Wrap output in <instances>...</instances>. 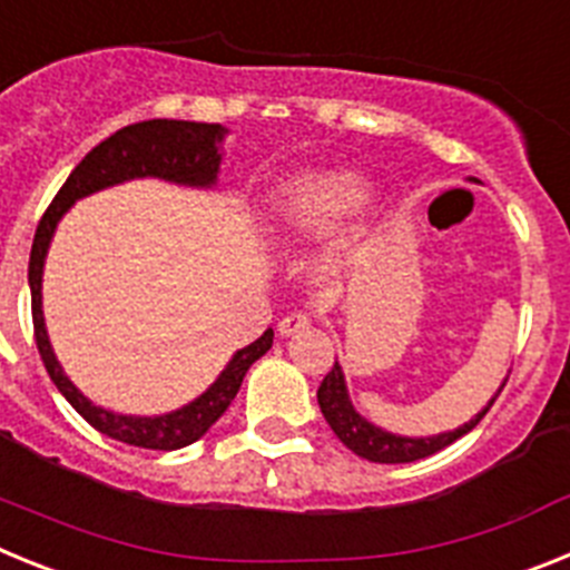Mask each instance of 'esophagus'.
Returning a JSON list of instances; mask_svg holds the SVG:
<instances>
[{
  "label": "esophagus",
  "mask_w": 570,
  "mask_h": 570,
  "mask_svg": "<svg viewBox=\"0 0 570 570\" xmlns=\"http://www.w3.org/2000/svg\"><path fill=\"white\" fill-rule=\"evenodd\" d=\"M308 325H311L308 314H288L285 320H279L276 331H279V336H294V334H299V331L308 328Z\"/></svg>",
  "instance_id": "34e87169"
}]
</instances>
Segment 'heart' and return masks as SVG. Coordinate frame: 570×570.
Here are the masks:
<instances>
[{
    "label": "heart",
    "mask_w": 570,
    "mask_h": 570,
    "mask_svg": "<svg viewBox=\"0 0 570 570\" xmlns=\"http://www.w3.org/2000/svg\"><path fill=\"white\" fill-rule=\"evenodd\" d=\"M362 199H365V188L354 176H302L276 194L274 223L288 236L320 234L351 214Z\"/></svg>",
    "instance_id": "obj_1"
}]
</instances>
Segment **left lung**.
<instances>
[{
    "label": "left lung",
    "mask_w": 570,
    "mask_h": 570,
    "mask_svg": "<svg viewBox=\"0 0 570 570\" xmlns=\"http://www.w3.org/2000/svg\"><path fill=\"white\" fill-rule=\"evenodd\" d=\"M476 183V179H473ZM508 380H502L500 391L505 387ZM500 391L491 396L485 407H482L480 414L473 416L471 422L465 425L454 428V431H445V434H434V436H402V434H391L385 428L374 425V422H367L365 416L360 414L347 396V385H345V374H342V365L334 362V367L328 371V376L322 380L320 391H316V402H320V411L325 416V422L331 425L340 442L345 448H351L356 456L367 462H385V465H396V462H416L425 460V456L436 454L442 448H448L451 442H456L460 436H465L471 428H476V422L488 414V407L493 405V400L500 396Z\"/></svg>",
    "instance_id": "left-lung-1"
}]
</instances>
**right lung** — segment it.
I'll return each instance as SVG.
<instances>
[{"label": "right lung", "mask_w": 570, "mask_h": 570, "mask_svg": "<svg viewBox=\"0 0 570 570\" xmlns=\"http://www.w3.org/2000/svg\"><path fill=\"white\" fill-rule=\"evenodd\" d=\"M225 136H228V128H223V125L183 122V119H148V122H136L116 130L114 136H108L105 142L90 150L77 168L70 170L59 194L53 196L50 208L45 210L37 236H33L28 285L39 356H42L53 385L59 387V394L77 407V414L88 425H94L99 434L110 436V440L128 442V445L136 448H150V451H176V448H185L199 440V436H205L208 428L228 411L242 380L248 374V367L271 351L274 331L268 328L259 340L236 351L228 365L223 367V374L216 376L203 394L190 400L188 405L159 416L114 414L108 407L94 405L65 376L62 365L53 354V345H50L42 314V274L50 239L57 234L59 219L73 208V203L97 194V190L130 183V179H165V183L185 185V188H214L216 179H219V165H223Z\"/></svg>", "instance_id": "right-lung-1"}]
</instances>
